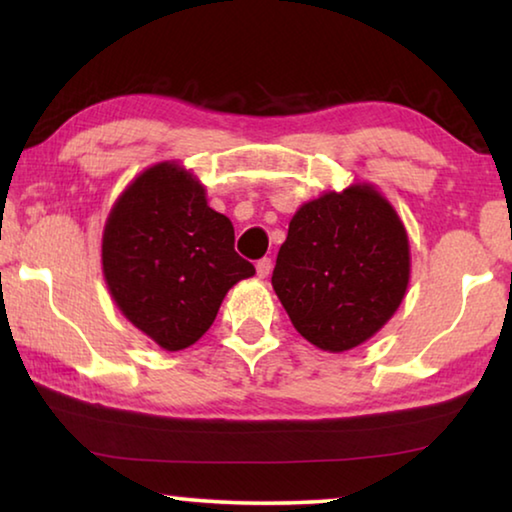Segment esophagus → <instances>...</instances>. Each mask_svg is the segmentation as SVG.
Here are the masks:
<instances>
[{
    "label": "esophagus",
    "mask_w": 512,
    "mask_h": 512,
    "mask_svg": "<svg viewBox=\"0 0 512 512\" xmlns=\"http://www.w3.org/2000/svg\"><path fill=\"white\" fill-rule=\"evenodd\" d=\"M255 268H257V277L259 280H264V277H268V273H271V268H273V262L268 257H264V259H259V262L255 264Z\"/></svg>",
    "instance_id": "esophagus-1"
}]
</instances>
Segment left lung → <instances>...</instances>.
I'll list each match as a JSON object with an SVG mask.
<instances>
[{"label":"left lung","instance_id":"left-lung-1","mask_svg":"<svg viewBox=\"0 0 512 512\" xmlns=\"http://www.w3.org/2000/svg\"><path fill=\"white\" fill-rule=\"evenodd\" d=\"M409 277V237L395 207L375 185L354 183L298 207L271 284L300 336L348 352L393 318Z\"/></svg>","mask_w":512,"mask_h":512}]
</instances>
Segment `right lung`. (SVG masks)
Here are the masks:
<instances>
[{
  "mask_svg": "<svg viewBox=\"0 0 512 512\" xmlns=\"http://www.w3.org/2000/svg\"><path fill=\"white\" fill-rule=\"evenodd\" d=\"M101 264L121 314L167 352L201 339L225 293L255 275L237 255L232 221L173 160L144 169L119 194L103 228Z\"/></svg>",
  "mask_w": 512,
  "mask_h": 512,
  "instance_id": "1",
  "label": "right lung"
}]
</instances>
